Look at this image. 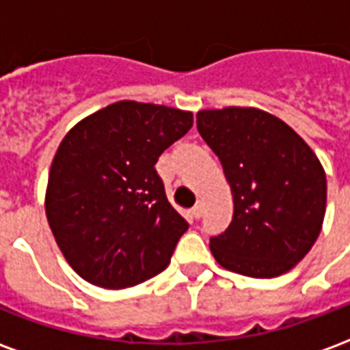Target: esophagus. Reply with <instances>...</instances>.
I'll use <instances>...</instances> for the list:
<instances>
[{
  "instance_id": "obj_1",
  "label": "esophagus",
  "mask_w": 350,
  "mask_h": 350,
  "mask_svg": "<svg viewBox=\"0 0 350 350\" xmlns=\"http://www.w3.org/2000/svg\"><path fill=\"white\" fill-rule=\"evenodd\" d=\"M202 212H204V206H202V202H198V204L191 210V215H193L195 219H198V217H202Z\"/></svg>"
}]
</instances>
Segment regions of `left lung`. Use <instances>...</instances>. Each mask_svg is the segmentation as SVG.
I'll list each match as a JSON object with an SVG mask.
<instances>
[{
  "label": "left lung",
  "mask_w": 350,
  "mask_h": 350,
  "mask_svg": "<svg viewBox=\"0 0 350 350\" xmlns=\"http://www.w3.org/2000/svg\"><path fill=\"white\" fill-rule=\"evenodd\" d=\"M197 129L219 157L234 213L210 238L213 258L247 278H278L313 247L326 212V174L308 142L253 107L200 110Z\"/></svg>",
  "instance_id": "left-lung-1"
}]
</instances>
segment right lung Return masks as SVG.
Instances as JSON below:
<instances>
[{"mask_svg": "<svg viewBox=\"0 0 350 350\" xmlns=\"http://www.w3.org/2000/svg\"><path fill=\"white\" fill-rule=\"evenodd\" d=\"M193 125V112L118 100L57 146L44 210L65 260L103 288H127L170 262L187 221L168 202L155 163Z\"/></svg>", "mask_w": 350, "mask_h": 350, "instance_id": "obj_1", "label": "right lung"}]
</instances>
